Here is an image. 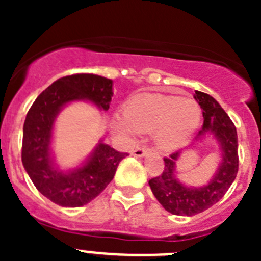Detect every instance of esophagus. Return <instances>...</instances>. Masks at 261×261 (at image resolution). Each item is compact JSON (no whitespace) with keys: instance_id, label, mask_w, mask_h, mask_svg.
Listing matches in <instances>:
<instances>
[{"instance_id":"1","label":"esophagus","mask_w":261,"mask_h":261,"mask_svg":"<svg viewBox=\"0 0 261 261\" xmlns=\"http://www.w3.org/2000/svg\"><path fill=\"white\" fill-rule=\"evenodd\" d=\"M151 150L149 149V147L146 146H142V147H137V149H135V150L132 151V155L135 156H145L147 155V154H150Z\"/></svg>"}]
</instances>
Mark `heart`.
<instances>
[{
  "label": "heart",
  "mask_w": 261,
  "mask_h": 261,
  "mask_svg": "<svg viewBox=\"0 0 261 261\" xmlns=\"http://www.w3.org/2000/svg\"><path fill=\"white\" fill-rule=\"evenodd\" d=\"M124 119L114 126L125 135L155 130V141L163 150L180 147L197 128L201 116L199 105L192 99L163 94H140L126 103Z\"/></svg>",
  "instance_id": "b5f03b06"
}]
</instances>
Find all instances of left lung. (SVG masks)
I'll return each mask as SVG.
<instances>
[{"mask_svg":"<svg viewBox=\"0 0 261 261\" xmlns=\"http://www.w3.org/2000/svg\"><path fill=\"white\" fill-rule=\"evenodd\" d=\"M196 102L202 108L204 124L195 140L212 135L220 145L221 162L211 181L205 186H184L176 177V162L180 151L172 153L165 161V170L149 180L155 199L163 208L176 216H195L213 206L222 199L238 174V136L234 123L220 103L208 94L196 91Z\"/></svg>","mask_w":261,"mask_h":261,"instance_id":"obj_1","label":"left lung"}]
</instances>
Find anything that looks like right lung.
<instances>
[{
    "mask_svg": "<svg viewBox=\"0 0 261 261\" xmlns=\"http://www.w3.org/2000/svg\"><path fill=\"white\" fill-rule=\"evenodd\" d=\"M114 95L112 81L96 74H73L55 81L36 98L23 125L22 163L34 186L60 206L77 208L94 200L114 179L120 153L99 141L86 162L61 171L50 151L53 124L60 111L74 100H89L107 111Z\"/></svg>",
    "mask_w": 261,
    "mask_h": 261,
    "instance_id": "1",
    "label": "right lung"
}]
</instances>
